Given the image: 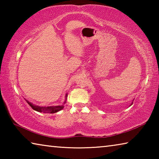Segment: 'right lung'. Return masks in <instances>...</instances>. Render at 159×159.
<instances>
[{
    "label": "right lung",
    "instance_id": "right-lung-1",
    "mask_svg": "<svg viewBox=\"0 0 159 159\" xmlns=\"http://www.w3.org/2000/svg\"><path fill=\"white\" fill-rule=\"evenodd\" d=\"M67 95H66V97ZM27 103L30 105L32 109L35 111H39V112H43V113H50V114H53V113H56L64 108V106H55V107H39V106H35L34 104H32L31 102L28 101Z\"/></svg>",
    "mask_w": 159,
    "mask_h": 159
}]
</instances>
